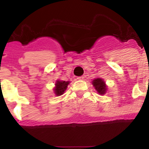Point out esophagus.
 <instances>
[{
  "label": "esophagus",
  "instance_id": "34e87169",
  "mask_svg": "<svg viewBox=\"0 0 149 149\" xmlns=\"http://www.w3.org/2000/svg\"><path fill=\"white\" fill-rule=\"evenodd\" d=\"M84 79V76H81V77H77V79H79V80H82V79Z\"/></svg>",
  "mask_w": 149,
  "mask_h": 149
}]
</instances>
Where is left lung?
Wrapping results in <instances>:
<instances>
[{
    "instance_id": "left-lung-1",
    "label": "left lung",
    "mask_w": 149,
    "mask_h": 149,
    "mask_svg": "<svg viewBox=\"0 0 149 149\" xmlns=\"http://www.w3.org/2000/svg\"><path fill=\"white\" fill-rule=\"evenodd\" d=\"M92 84L94 86L96 91H97V93H99L100 94L104 95V93H106L107 88L105 82L103 80V79H101V78H97V79H93V82H92Z\"/></svg>"
}]
</instances>
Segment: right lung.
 I'll return each mask as SVG.
<instances>
[{"mask_svg":"<svg viewBox=\"0 0 149 149\" xmlns=\"http://www.w3.org/2000/svg\"><path fill=\"white\" fill-rule=\"evenodd\" d=\"M70 84V81H60L57 80L56 82V86L54 88V93H56V96H61L64 93L67 86Z\"/></svg>","mask_w":149,"mask_h":149,"instance_id":"1","label":"right lung"}]
</instances>
